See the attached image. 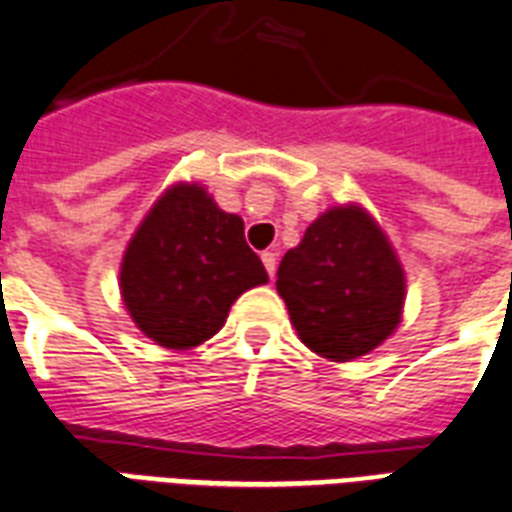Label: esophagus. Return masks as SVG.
<instances>
[{"label": "esophagus", "mask_w": 512, "mask_h": 512, "mask_svg": "<svg viewBox=\"0 0 512 512\" xmlns=\"http://www.w3.org/2000/svg\"><path fill=\"white\" fill-rule=\"evenodd\" d=\"M261 261H264V267H267L269 277H275V269H277V256L272 251H264L261 253Z\"/></svg>", "instance_id": "obj_1"}]
</instances>
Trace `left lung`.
<instances>
[{"label":"left lung","mask_w":512,"mask_h":512,"mask_svg":"<svg viewBox=\"0 0 512 512\" xmlns=\"http://www.w3.org/2000/svg\"><path fill=\"white\" fill-rule=\"evenodd\" d=\"M277 293L301 342L320 358L347 363L395 334L406 272L379 221L347 202L320 213L285 253Z\"/></svg>","instance_id":"8db88e82"}]
</instances>
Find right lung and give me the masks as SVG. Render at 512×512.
I'll use <instances>...</instances> for the list:
<instances>
[{
	"instance_id": "1",
	"label": "right lung",
	"mask_w": 512,
	"mask_h": 512,
	"mask_svg": "<svg viewBox=\"0 0 512 512\" xmlns=\"http://www.w3.org/2000/svg\"><path fill=\"white\" fill-rule=\"evenodd\" d=\"M243 229L197 181L168 186L122 253L120 293L138 331L168 350L219 334L237 296L269 280Z\"/></svg>"
}]
</instances>
